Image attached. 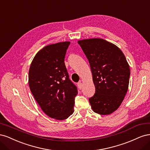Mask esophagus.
Wrapping results in <instances>:
<instances>
[{"label":"esophagus","instance_id":"1","mask_svg":"<svg viewBox=\"0 0 150 150\" xmlns=\"http://www.w3.org/2000/svg\"><path fill=\"white\" fill-rule=\"evenodd\" d=\"M78 88H79V89H82V88H83V83H78Z\"/></svg>","mask_w":150,"mask_h":150}]
</instances>
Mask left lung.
Returning <instances> with one entry per match:
<instances>
[{
  "label": "left lung",
  "instance_id": "8db88e82",
  "mask_svg": "<svg viewBox=\"0 0 150 150\" xmlns=\"http://www.w3.org/2000/svg\"><path fill=\"white\" fill-rule=\"evenodd\" d=\"M89 61L96 88L89 98L94 112L110 115L120 106L128 91L130 76L128 62L121 50L101 38L79 40Z\"/></svg>",
  "mask_w": 150,
  "mask_h": 150
}]
</instances>
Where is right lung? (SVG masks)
I'll use <instances>...</instances> for the list:
<instances>
[{"label":"right lung","mask_w":150,"mask_h":150,"mask_svg":"<svg viewBox=\"0 0 150 150\" xmlns=\"http://www.w3.org/2000/svg\"><path fill=\"white\" fill-rule=\"evenodd\" d=\"M69 41L48 45L35 54L29 71V85L35 101L51 118L64 120L74 112L76 86L64 64Z\"/></svg>","instance_id":"add662e5"}]
</instances>
